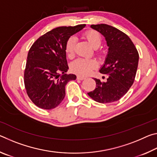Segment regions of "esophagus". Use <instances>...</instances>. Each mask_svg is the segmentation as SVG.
<instances>
[{
  "label": "esophagus",
  "instance_id": "34e87169",
  "mask_svg": "<svg viewBox=\"0 0 157 157\" xmlns=\"http://www.w3.org/2000/svg\"><path fill=\"white\" fill-rule=\"evenodd\" d=\"M86 79L84 78V77H82V76H79V75H78L77 76V79H79V80H83V79Z\"/></svg>",
  "mask_w": 157,
  "mask_h": 157
}]
</instances>
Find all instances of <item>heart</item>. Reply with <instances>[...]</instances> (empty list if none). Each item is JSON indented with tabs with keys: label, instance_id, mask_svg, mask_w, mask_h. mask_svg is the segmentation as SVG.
Instances as JSON below:
<instances>
[{
	"label": "heart",
	"instance_id": "b5f03b06",
	"mask_svg": "<svg viewBox=\"0 0 157 157\" xmlns=\"http://www.w3.org/2000/svg\"><path fill=\"white\" fill-rule=\"evenodd\" d=\"M84 37L89 42V44L94 48H98L102 44V39L100 34L97 31L89 30L84 34ZM76 46V39L71 36L68 39L65 45V52L69 59H73L75 57V50ZM95 52L98 55H102V51L96 50ZM98 63L94 59H87L79 58L72 62L71 69L72 72L79 75L86 76L90 75L92 71L97 68Z\"/></svg>",
	"mask_w": 157,
	"mask_h": 157
}]
</instances>
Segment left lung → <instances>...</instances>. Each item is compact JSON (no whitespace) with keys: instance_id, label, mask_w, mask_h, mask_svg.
<instances>
[{"instance_id":"8db88e82","label":"left lung","mask_w":157,"mask_h":157,"mask_svg":"<svg viewBox=\"0 0 157 157\" xmlns=\"http://www.w3.org/2000/svg\"><path fill=\"white\" fill-rule=\"evenodd\" d=\"M91 27L105 37L109 52L100 72L108 75L106 82L94 78L96 87L88 93L98 102L110 103L121 99L134 82L139 63V52L129 37L118 29L107 24Z\"/></svg>"}]
</instances>
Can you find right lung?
Masks as SVG:
<instances>
[{"label": "right lung", "mask_w": 157, "mask_h": 157, "mask_svg": "<svg viewBox=\"0 0 157 157\" xmlns=\"http://www.w3.org/2000/svg\"><path fill=\"white\" fill-rule=\"evenodd\" d=\"M85 25L52 29L37 39L29 50L24 84L28 97L38 107L52 109L57 107L65 97L66 84L76 79L73 74H64L68 69L65 45Z\"/></svg>", "instance_id": "1"}]
</instances>
